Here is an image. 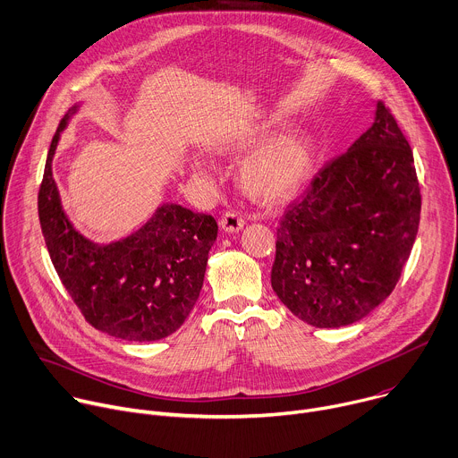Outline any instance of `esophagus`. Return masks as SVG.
Returning <instances> with one entry per match:
<instances>
[{
    "instance_id": "1",
    "label": "esophagus",
    "mask_w": 458,
    "mask_h": 458,
    "mask_svg": "<svg viewBox=\"0 0 458 458\" xmlns=\"http://www.w3.org/2000/svg\"><path fill=\"white\" fill-rule=\"evenodd\" d=\"M219 225L225 232L233 233V232H239L244 226V217H241L237 212H226V214H223Z\"/></svg>"
}]
</instances>
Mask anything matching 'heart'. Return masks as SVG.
<instances>
[{
    "instance_id": "obj_1",
    "label": "heart",
    "mask_w": 458,
    "mask_h": 458,
    "mask_svg": "<svg viewBox=\"0 0 458 458\" xmlns=\"http://www.w3.org/2000/svg\"><path fill=\"white\" fill-rule=\"evenodd\" d=\"M273 123L250 125L232 132L219 143L221 152H246L273 136ZM313 162V147L308 136L284 134L262 147L242 162L241 182L246 192L264 203H276L293 194L308 176Z\"/></svg>"
}]
</instances>
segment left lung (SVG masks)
<instances>
[{"mask_svg": "<svg viewBox=\"0 0 458 458\" xmlns=\"http://www.w3.org/2000/svg\"><path fill=\"white\" fill-rule=\"evenodd\" d=\"M419 221L411 147L377 102L374 123L284 212L271 287L313 327L354 324L394 291Z\"/></svg>", "mask_w": 458, "mask_h": 458, "instance_id": "obj_1", "label": "left lung"}]
</instances>
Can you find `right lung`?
<instances>
[{"instance_id": "right-lung-1", "label": "right lung", "mask_w": 458, "mask_h": 458, "mask_svg": "<svg viewBox=\"0 0 458 458\" xmlns=\"http://www.w3.org/2000/svg\"><path fill=\"white\" fill-rule=\"evenodd\" d=\"M66 122L68 116L52 138L38 196L54 267L89 326L127 342L162 340L178 331L194 308L217 223L171 203L122 241L106 246L88 241L68 221L52 176Z\"/></svg>"}]
</instances>
